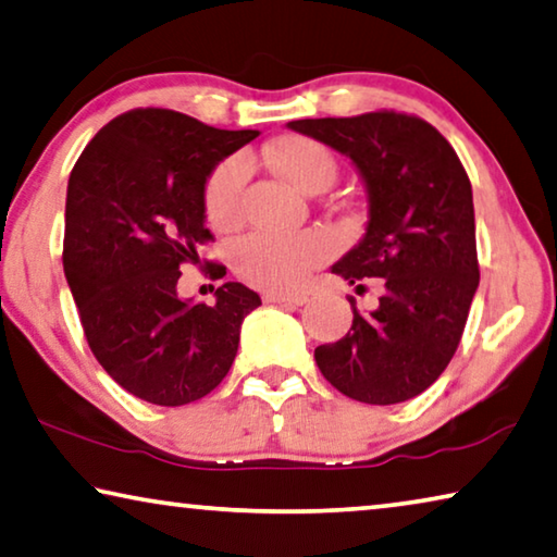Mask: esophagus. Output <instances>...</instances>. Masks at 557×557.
Listing matches in <instances>:
<instances>
[{
  "label": "esophagus",
  "mask_w": 557,
  "mask_h": 557,
  "mask_svg": "<svg viewBox=\"0 0 557 557\" xmlns=\"http://www.w3.org/2000/svg\"><path fill=\"white\" fill-rule=\"evenodd\" d=\"M262 299L270 305H293V307H299L307 302L305 295H280V293H268V295H262Z\"/></svg>",
  "instance_id": "34e87169"
}]
</instances>
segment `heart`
<instances>
[{
    "label": "heart",
    "instance_id": "heart-1",
    "mask_svg": "<svg viewBox=\"0 0 557 557\" xmlns=\"http://www.w3.org/2000/svg\"><path fill=\"white\" fill-rule=\"evenodd\" d=\"M268 165L295 190L314 196L330 188L337 175V161L320 140L287 136L264 148ZM250 175V161L233 156L210 173L206 185V210L215 225L227 227L240 218L243 190ZM330 255V240L320 233L302 235H250L235 247V268L240 277L262 289H293Z\"/></svg>",
    "mask_w": 557,
    "mask_h": 557
}]
</instances>
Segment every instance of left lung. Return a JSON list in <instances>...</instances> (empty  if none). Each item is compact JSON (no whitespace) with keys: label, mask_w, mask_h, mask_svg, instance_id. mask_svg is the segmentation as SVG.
Instances as JSON below:
<instances>
[{"label":"left lung","mask_w":557,"mask_h":557,"mask_svg":"<svg viewBox=\"0 0 557 557\" xmlns=\"http://www.w3.org/2000/svg\"><path fill=\"white\" fill-rule=\"evenodd\" d=\"M287 128L355 165L367 225L332 272L349 285L382 280L384 287L369 314L349 299L355 320L347 337L317 347V367L355 401H409L448 367L479 289L469 175L431 123L406 113L302 119Z\"/></svg>","instance_id":"8db88e82"}]
</instances>
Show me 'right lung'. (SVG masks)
Returning <instances> with one entry per match:
<instances>
[{
    "instance_id": "obj_1",
    "label": "right lung",
    "mask_w": 557,
    "mask_h": 557,
    "mask_svg": "<svg viewBox=\"0 0 557 557\" xmlns=\"http://www.w3.org/2000/svg\"><path fill=\"white\" fill-rule=\"evenodd\" d=\"M258 138L168 109H136L91 138L66 188L64 275L99 364L128 394L183 406L231 372L260 295L240 282L215 305L178 295L181 264L210 240L206 185L220 161Z\"/></svg>"
}]
</instances>
